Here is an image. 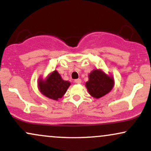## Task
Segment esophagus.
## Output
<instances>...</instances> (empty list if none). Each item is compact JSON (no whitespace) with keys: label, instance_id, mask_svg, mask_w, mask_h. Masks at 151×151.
<instances>
[{"label":"esophagus","instance_id":"esophagus-1","mask_svg":"<svg viewBox=\"0 0 151 151\" xmlns=\"http://www.w3.org/2000/svg\"><path fill=\"white\" fill-rule=\"evenodd\" d=\"M74 83H76V84H81V80L80 79H75V80H74Z\"/></svg>","mask_w":151,"mask_h":151}]
</instances>
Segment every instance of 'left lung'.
<instances>
[{
    "label": "left lung",
    "mask_w": 151,
    "mask_h": 151,
    "mask_svg": "<svg viewBox=\"0 0 151 151\" xmlns=\"http://www.w3.org/2000/svg\"><path fill=\"white\" fill-rule=\"evenodd\" d=\"M85 86L93 98L99 99L110 92L114 86L113 76L106 74L101 70H93L89 74V81Z\"/></svg>",
    "instance_id": "left-lung-1"
}]
</instances>
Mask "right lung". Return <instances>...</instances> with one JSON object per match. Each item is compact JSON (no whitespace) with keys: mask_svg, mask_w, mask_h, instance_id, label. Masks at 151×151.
Returning <instances> with one entry per match:
<instances>
[{"mask_svg":"<svg viewBox=\"0 0 151 151\" xmlns=\"http://www.w3.org/2000/svg\"><path fill=\"white\" fill-rule=\"evenodd\" d=\"M37 84L41 93L47 98L58 101L65 95L71 83L63 80L58 71L55 70L45 79L40 77Z\"/></svg>","mask_w":151,"mask_h":151,"instance_id":"add662e5","label":"right lung"}]
</instances>
